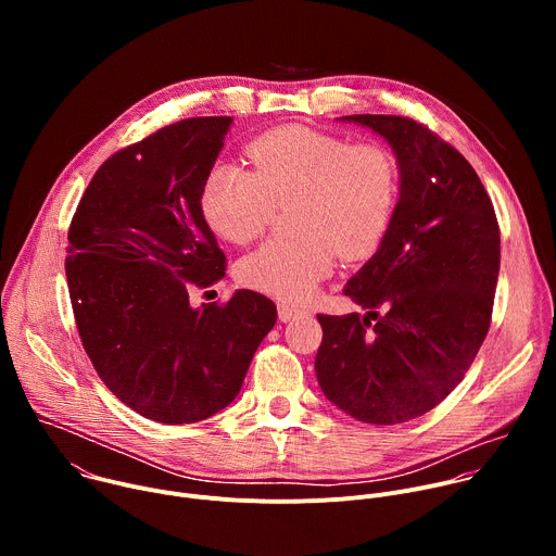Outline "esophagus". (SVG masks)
<instances>
[{
  "mask_svg": "<svg viewBox=\"0 0 556 556\" xmlns=\"http://www.w3.org/2000/svg\"><path fill=\"white\" fill-rule=\"evenodd\" d=\"M277 312H279V319H281L283 324L294 321V319H301V316H307V309L296 307V305H290V303H279V305H277Z\"/></svg>",
  "mask_w": 556,
  "mask_h": 556,
  "instance_id": "34e87169",
  "label": "esophagus"
}]
</instances>
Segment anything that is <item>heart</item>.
Segmentation results:
<instances>
[{
	"mask_svg": "<svg viewBox=\"0 0 556 556\" xmlns=\"http://www.w3.org/2000/svg\"><path fill=\"white\" fill-rule=\"evenodd\" d=\"M253 172L219 163L202 182L200 206L208 226L230 244H249L266 228L275 206H290L296 237H277L247 255L237 277L249 288L299 301L334 266V255H371L391 226L401 174L378 142L299 125L273 129L249 147Z\"/></svg>",
	"mask_w": 556,
	"mask_h": 556,
	"instance_id": "heart-1",
	"label": "heart"
}]
</instances>
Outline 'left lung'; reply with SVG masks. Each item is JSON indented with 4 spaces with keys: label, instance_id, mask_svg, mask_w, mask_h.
I'll return each instance as SVG.
<instances>
[{
    "label": "left lung",
    "instance_id": "8db88e82",
    "mask_svg": "<svg viewBox=\"0 0 556 556\" xmlns=\"http://www.w3.org/2000/svg\"><path fill=\"white\" fill-rule=\"evenodd\" d=\"M339 121L387 140L401 191L384 240L343 288L369 312L316 316L324 341L314 371L348 416L399 425L442 403L478 356L500 277V226L466 157L425 125L382 114Z\"/></svg>",
    "mask_w": 556,
    "mask_h": 556
}]
</instances>
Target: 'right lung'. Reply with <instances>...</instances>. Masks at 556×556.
<instances>
[{"mask_svg": "<svg viewBox=\"0 0 556 556\" xmlns=\"http://www.w3.org/2000/svg\"><path fill=\"white\" fill-rule=\"evenodd\" d=\"M230 116L187 118L121 149L88 185L67 232L65 277L78 334L101 380L136 414L189 425L240 393L277 305L237 290L191 307L224 277L200 191Z\"/></svg>", "mask_w": 556, "mask_h": 556, "instance_id": "right-lung-1", "label": "right lung"}]
</instances>
